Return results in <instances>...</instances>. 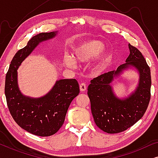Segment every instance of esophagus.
Segmentation results:
<instances>
[{"mask_svg": "<svg viewBox=\"0 0 158 158\" xmlns=\"http://www.w3.org/2000/svg\"><path fill=\"white\" fill-rule=\"evenodd\" d=\"M86 88H87V86H86L85 83H82L80 84V90H81V91H82V92L85 91V90H86Z\"/></svg>", "mask_w": 158, "mask_h": 158, "instance_id": "esophagus-1", "label": "esophagus"}]
</instances>
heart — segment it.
<instances>
[{"instance_id":"b5f03b06","label":"heart","mask_w":158,"mask_h":158,"mask_svg":"<svg viewBox=\"0 0 158 158\" xmlns=\"http://www.w3.org/2000/svg\"><path fill=\"white\" fill-rule=\"evenodd\" d=\"M105 48V45L101 41L98 40H89L82 42L79 44L73 50V60L69 56L64 57V64L68 68H74L75 67V62L85 63L94 60V58L100 55ZM111 55L110 53H105L102 55L100 59L93 64V70L96 73L103 71L106 68L108 64L110 62Z\"/></svg>"}]
</instances>
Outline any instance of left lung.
<instances>
[{
  "mask_svg": "<svg viewBox=\"0 0 158 158\" xmlns=\"http://www.w3.org/2000/svg\"><path fill=\"white\" fill-rule=\"evenodd\" d=\"M129 48L130 54L126 63L118 66L116 70L91 80L88 88L94 122L99 129L109 134L122 132L133 126L143 116L150 100V67L139 49L130 44ZM130 66L139 73V84L130 96L118 99L114 95L110 83L114 77Z\"/></svg>",
  "mask_w": 158,
  "mask_h": 158,
  "instance_id": "left-lung-1",
  "label": "left lung"
}]
</instances>
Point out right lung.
Masks as SVG:
<instances>
[{
  "label": "right lung",
  "mask_w": 158,
  "mask_h": 158,
  "mask_svg": "<svg viewBox=\"0 0 158 158\" xmlns=\"http://www.w3.org/2000/svg\"><path fill=\"white\" fill-rule=\"evenodd\" d=\"M57 33L34 36L14 55L6 76V102L13 118L24 130L40 137L52 135L61 128L69 106L80 93L78 83L75 79L59 80L45 96L31 98L23 96L19 90L17 70L40 42L55 37Z\"/></svg>",
  "instance_id": "add662e5"
}]
</instances>
